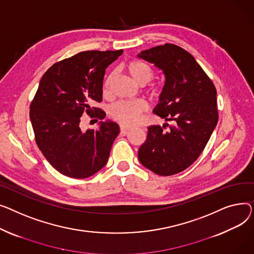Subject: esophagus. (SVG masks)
I'll list each match as a JSON object with an SVG mask.
<instances>
[{
	"label": "esophagus",
	"instance_id": "34e87169",
	"mask_svg": "<svg viewBox=\"0 0 254 254\" xmlns=\"http://www.w3.org/2000/svg\"><path fill=\"white\" fill-rule=\"evenodd\" d=\"M120 130H121V134H123V135H126V134L131 130V128L128 127V126H125V125H121Z\"/></svg>",
	"mask_w": 254,
	"mask_h": 254
}]
</instances>
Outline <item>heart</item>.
<instances>
[{
	"instance_id": "heart-1",
	"label": "heart",
	"mask_w": 254,
	"mask_h": 254,
	"mask_svg": "<svg viewBox=\"0 0 254 254\" xmlns=\"http://www.w3.org/2000/svg\"><path fill=\"white\" fill-rule=\"evenodd\" d=\"M126 71L134 83L139 86H144L148 82H151L154 78V70L147 64L140 61L128 62L125 64ZM113 81V74L106 79L103 84L104 92L108 93ZM147 111V104L142 100L134 101H120L116 103L111 110V117L114 120L118 121L126 126H132L138 123L140 118L144 112Z\"/></svg>"
}]
</instances>
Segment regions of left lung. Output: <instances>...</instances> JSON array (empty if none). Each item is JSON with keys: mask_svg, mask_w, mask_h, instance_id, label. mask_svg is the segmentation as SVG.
Wrapping results in <instances>:
<instances>
[{"mask_svg": "<svg viewBox=\"0 0 254 254\" xmlns=\"http://www.w3.org/2000/svg\"><path fill=\"white\" fill-rule=\"evenodd\" d=\"M137 56L163 71L165 84L154 113L174 122L167 124L168 131L163 130L165 125L147 128V138L138 150L139 162L158 175L180 173L198 159L217 124L215 86L192 55L174 44Z\"/></svg>", "mask_w": 254, "mask_h": 254, "instance_id": "1", "label": "left lung"}]
</instances>
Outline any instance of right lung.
<instances>
[{
    "label": "right lung",
    "instance_id": "right-lung-1",
    "mask_svg": "<svg viewBox=\"0 0 254 254\" xmlns=\"http://www.w3.org/2000/svg\"><path fill=\"white\" fill-rule=\"evenodd\" d=\"M122 53L80 52L54 64L40 81L29 107L36 142L52 167L65 176L89 177L109 160L120 128L115 122H102L106 113L93 106L102 100L106 68ZM84 112L101 120L98 129H81Z\"/></svg>",
    "mask_w": 254,
    "mask_h": 254
}]
</instances>
